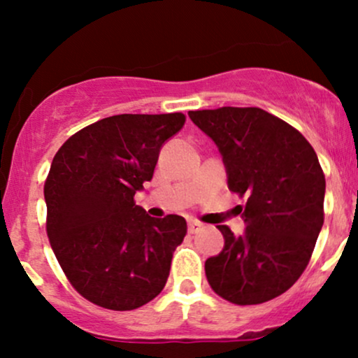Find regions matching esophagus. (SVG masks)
I'll return each mask as SVG.
<instances>
[{"instance_id": "34e87169", "label": "esophagus", "mask_w": 358, "mask_h": 358, "mask_svg": "<svg viewBox=\"0 0 358 358\" xmlns=\"http://www.w3.org/2000/svg\"><path fill=\"white\" fill-rule=\"evenodd\" d=\"M200 229H202V224H200V222H196V220L188 222V232L190 234H196Z\"/></svg>"}]
</instances>
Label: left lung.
Returning <instances> with one entry per match:
<instances>
[{
  "label": "left lung",
  "instance_id": "left-lung-1",
  "mask_svg": "<svg viewBox=\"0 0 358 358\" xmlns=\"http://www.w3.org/2000/svg\"><path fill=\"white\" fill-rule=\"evenodd\" d=\"M219 148L245 229L219 225L224 249L205 261L208 285L236 305H259L289 289L310 262L323 225L324 175L299 131L259 108L190 110Z\"/></svg>",
  "mask_w": 358,
  "mask_h": 358
}]
</instances>
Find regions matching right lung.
<instances>
[{
    "instance_id": "obj_1",
    "label": "right lung",
    "mask_w": 358,
    "mask_h": 358,
    "mask_svg": "<svg viewBox=\"0 0 358 358\" xmlns=\"http://www.w3.org/2000/svg\"><path fill=\"white\" fill-rule=\"evenodd\" d=\"M182 113L119 114L62 145L45 182L48 241L71 285L94 305L127 311L166 285L187 234L180 215L155 219L134 203Z\"/></svg>"
}]
</instances>
